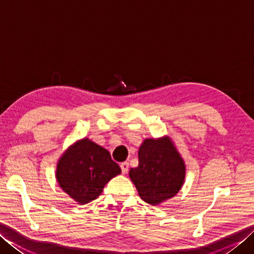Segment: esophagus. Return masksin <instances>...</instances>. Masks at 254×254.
<instances>
[{"label":"esophagus","mask_w":254,"mask_h":254,"mask_svg":"<svg viewBox=\"0 0 254 254\" xmlns=\"http://www.w3.org/2000/svg\"><path fill=\"white\" fill-rule=\"evenodd\" d=\"M120 167H121L122 174L126 175L127 172V170H128V163H127V161H124V163H121Z\"/></svg>","instance_id":"34e87169"}]
</instances>
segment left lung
<instances>
[{"instance_id": "1", "label": "left lung", "mask_w": 254, "mask_h": 254, "mask_svg": "<svg viewBox=\"0 0 254 254\" xmlns=\"http://www.w3.org/2000/svg\"><path fill=\"white\" fill-rule=\"evenodd\" d=\"M128 176L143 201L157 205L179 192L186 166L168 138H148L138 149V166Z\"/></svg>"}]
</instances>
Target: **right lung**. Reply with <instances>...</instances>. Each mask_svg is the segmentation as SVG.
Instances as JSON below:
<instances>
[{"mask_svg":"<svg viewBox=\"0 0 254 254\" xmlns=\"http://www.w3.org/2000/svg\"><path fill=\"white\" fill-rule=\"evenodd\" d=\"M121 174L110 153L84 138L69 147L57 167V179L64 192L79 204L98 197L110 179Z\"/></svg>","mask_w":254,"mask_h":254,"instance_id":"right-lung-1","label":"right lung"}]
</instances>
